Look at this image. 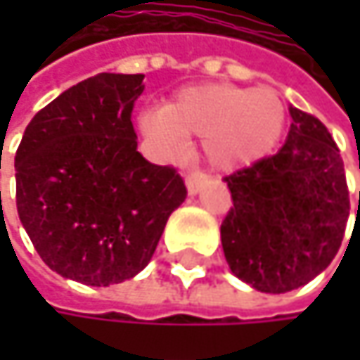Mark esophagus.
Masks as SVG:
<instances>
[{
	"label": "esophagus",
	"mask_w": 360,
	"mask_h": 360,
	"mask_svg": "<svg viewBox=\"0 0 360 360\" xmlns=\"http://www.w3.org/2000/svg\"><path fill=\"white\" fill-rule=\"evenodd\" d=\"M206 179H208V175H206L204 171H191V173L185 177V183H187L189 193H198V191L202 189V185L206 183Z\"/></svg>",
	"instance_id": "esophagus-1"
}]
</instances>
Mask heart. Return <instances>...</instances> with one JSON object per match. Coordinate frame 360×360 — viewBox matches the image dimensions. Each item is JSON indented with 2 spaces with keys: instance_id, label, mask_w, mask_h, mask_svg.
<instances>
[{
  "instance_id": "b5f03b06",
  "label": "heart",
  "mask_w": 360,
  "mask_h": 360,
  "mask_svg": "<svg viewBox=\"0 0 360 360\" xmlns=\"http://www.w3.org/2000/svg\"><path fill=\"white\" fill-rule=\"evenodd\" d=\"M139 124L167 150L181 148L187 135L206 137V154L217 167L240 169L275 148L285 108L273 89L210 83L181 89L169 108L146 110Z\"/></svg>"
}]
</instances>
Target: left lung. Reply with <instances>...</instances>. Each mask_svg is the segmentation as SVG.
<instances>
[{"label":"left lung","mask_w":360,"mask_h":360,"mask_svg":"<svg viewBox=\"0 0 360 360\" xmlns=\"http://www.w3.org/2000/svg\"><path fill=\"white\" fill-rule=\"evenodd\" d=\"M283 148L227 175L233 206L221 242L236 277L266 294L315 279L338 254L350 198L344 162L323 122L290 108Z\"/></svg>","instance_id":"1"}]
</instances>
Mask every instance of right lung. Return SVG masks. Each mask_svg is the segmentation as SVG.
I'll return each mask as SVG.
<instances>
[{
    "mask_svg": "<svg viewBox=\"0 0 360 360\" xmlns=\"http://www.w3.org/2000/svg\"><path fill=\"white\" fill-rule=\"evenodd\" d=\"M141 91L143 75L85 79L37 112L16 150L18 217L62 277L87 285L135 277L187 195L175 167L137 152L131 112Z\"/></svg>",
    "mask_w": 360,
    "mask_h": 360,
    "instance_id": "add662e5",
    "label": "right lung"
}]
</instances>
